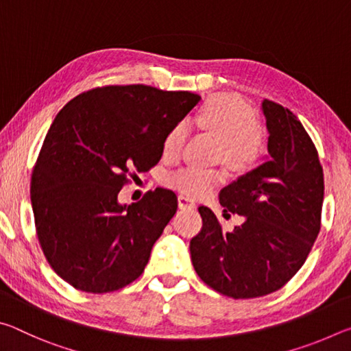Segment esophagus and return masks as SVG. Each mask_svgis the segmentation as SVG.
Returning <instances> with one entry per match:
<instances>
[{"label": "esophagus", "mask_w": 351, "mask_h": 351, "mask_svg": "<svg viewBox=\"0 0 351 351\" xmlns=\"http://www.w3.org/2000/svg\"><path fill=\"white\" fill-rule=\"evenodd\" d=\"M178 204H180L181 209H195V201L192 198L186 197V195H180V198H178Z\"/></svg>", "instance_id": "1"}]
</instances>
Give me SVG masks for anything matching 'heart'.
<instances>
[{
  "mask_svg": "<svg viewBox=\"0 0 351 351\" xmlns=\"http://www.w3.org/2000/svg\"><path fill=\"white\" fill-rule=\"evenodd\" d=\"M189 123L201 133L217 138L212 161L221 162L230 173L246 175L260 164L265 153V134L255 111L234 94H213L203 100L189 117ZM189 128L184 122L171 127L162 141V156L176 159L186 144ZM223 180L219 169L187 165L167 178L169 186L190 197H201Z\"/></svg>",
  "mask_w": 351,
  "mask_h": 351,
  "instance_id": "b5f03b06",
  "label": "heart"
}]
</instances>
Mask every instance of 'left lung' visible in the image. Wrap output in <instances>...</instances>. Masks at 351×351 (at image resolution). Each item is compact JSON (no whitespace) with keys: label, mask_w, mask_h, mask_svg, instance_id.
<instances>
[{"label":"left lung","mask_w":351,"mask_h":351,"mask_svg":"<svg viewBox=\"0 0 351 351\" xmlns=\"http://www.w3.org/2000/svg\"><path fill=\"white\" fill-rule=\"evenodd\" d=\"M269 159L219 192L224 212L245 221L224 232L209 207L190 240L201 280L234 299H254L285 287L302 268L320 230L324 170L316 145L288 108L265 99Z\"/></svg>","instance_id":"obj_1"}]
</instances>
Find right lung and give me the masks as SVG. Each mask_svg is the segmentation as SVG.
<instances>
[{"instance_id": "obj_1", "label": "right lung", "mask_w": 351, "mask_h": 351, "mask_svg": "<svg viewBox=\"0 0 351 351\" xmlns=\"http://www.w3.org/2000/svg\"><path fill=\"white\" fill-rule=\"evenodd\" d=\"M199 99L108 85L79 94L56 116L32 171L31 201L47 263L71 287L111 293L144 272L178 198L158 187L122 206L117 195L128 176L159 162L164 136Z\"/></svg>"}]
</instances>
